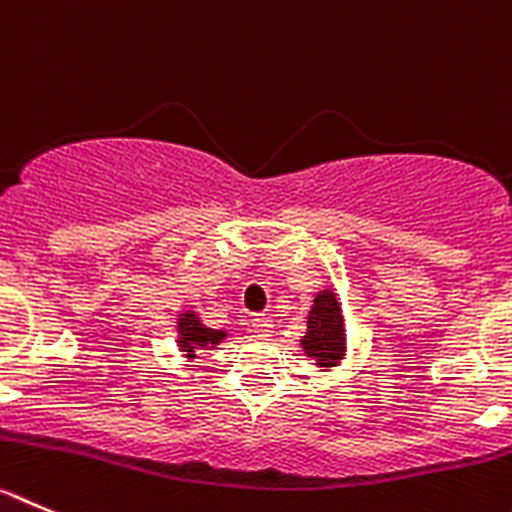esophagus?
<instances>
[{"label":"esophagus","mask_w":512,"mask_h":512,"mask_svg":"<svg viewBox=\"0 0 512 512\" xmlns=\"http://www.w3.org/2000/svg\"><path fill=\"white\" fill-rule=\"evenodd\" d=\"M250 326H252V334H257V336L273 334V319H270V316H255Z\"/></svg>","instance_id":"1"}]
</instances>
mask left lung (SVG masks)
Segmentation results:
<instances>
[{
	"instance_id": "obj_1",
	"label": "left lung",
	"mask_w": 512,
	"mask_h": 512,
	"mask_svg": "<svg viewBox=\"0 0 512 512\" xmlns=\"http://www.w3.org/2000/svg\"><path fill=\"white\" fill-rule=\"evenodd\" d=\"M306 336L301 339V349L321 372L334 370L347 357V326L339 296L331 285L316 293L313 306L306 316Z\"/></svg>"
}]
</instances>
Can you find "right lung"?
<instances>
[{
	"mask_svg": "<svg viewBox=\"0 0 512 512\" xmlns=\"http://www.w3.org/2000/svg\"><path fill=\"white\" fill-rule=\"evenodd\" d=\"M176 329L178 352H181L188 362H193L201 349H214L227 339V329H211V326H206L204 321H201L199 313L191 311V308L178 313Z\"/></svg>",
	"mask_w": 512,
	"mask_h": 512,
	"instance_id": "right-lung-1",
	"label": "right lung"
}]
</instances>
